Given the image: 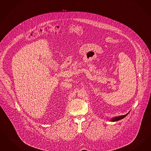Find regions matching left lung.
I'll return each instance as SVG.
<instances>
[{
  "label": "left lung",
  "mask_w": 151,
  "mask_h": 151,
  "mask_svg": "<svg viewBox=\"0 0 151 151\" xmlns=\"http://www.w3.org/2000/svg\"><path fill=\"white\" fill-rule=\"evenodd\" d=\"M128 114H129V113H127L126 115H122V116H118V117H115L114 118L112 119L111 121H117L120 120L121 119H124V117H125Z\"/></svg>",
  "instance_id": "obj_1"
}]
</instances>
